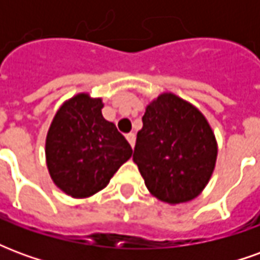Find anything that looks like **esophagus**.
Here are the masks:
<instances>
[{
	"label": "esophagus",
	"instance_id": "34e87169",
	"mask_svg": "<svg viewBox=\"0 0 260 260\" xmlns=\"http://www.w3.org/2000/svg\"><path fill=\"white\" fill-rule=\"evenodd\" d=\"M135 139H136L135 134H132V132H131V134H126V141L129 142V145L132 147L135 146Z\"/></svg>",
	"mask_w": 260,
	"mask_h": 260
}]
</instances>
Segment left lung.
Listing matches in <instances>:
<instances>
[{
    "mask_svg": "<svg viewBox=\"0 0 260 260\" xmlns=\"http://www.w3.org/2000/svg\"><path fill=\"white\" fill-rule=\"evenodd\" d=\"M134 161L147 189L167 203L196 198L206 186L217 157V145L206 118L171 93L157 97L142 117Z\"/></svg>",
    "mask_w": 260,
    "mask_h": 260,
    "instance_id": "1",
    "label": "left lung"
}]
</instances>
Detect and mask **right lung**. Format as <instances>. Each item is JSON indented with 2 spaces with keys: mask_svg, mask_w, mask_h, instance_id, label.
Segmentation results:
<instances>
[{
  "mask_svg": "<svg viewBox=\"0 0 260 260\" xmlns=\"http://www.w3.org/2000/svg\"><path fill=\"white\" fill-rule=\"evenodd\" d=\"M102 108V99L78 94L59 108L48 129V171L54 184L72 198L102 191L132 156L128 141L104 119Z\"/></svg>",
  "mask_w": 260,
  "mask_h": 260,
  "instance_id": "1",
  "label": "right lung"
}]
</instances>
